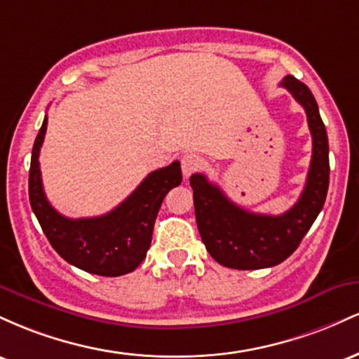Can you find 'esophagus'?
I'll return each mask as SVG.
<instances>
[{
	"mask_svg": "<svg viewBox=\"0 0 359 359\" xmlns=\"http://www.w3.org/2000/svg\"><path fill=\"white\" fill-rule=\"evenodd\" d=\"M180 163H182V174L185 177H191L194 172H197L203 167V158L196 154H185Z\"/></svg>",
	"mask_w": 359,
	"mask_h": 359,
	"instance_id": "obj_1",
	"label": "esophagus"
}]
</instances>
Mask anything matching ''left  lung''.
I'll return each instance as SVG.
<instances>
[{
	"label": "left lung",
	"instance_id": "obj_1",
	"mask_svg": "<svg viewBox=\"0 0 359 359\" xmlns=\"http://www.w3.org/2000/svg\"><path fill=\"white\" fill-rule=\"evenodd\" d=\"M306 109L312 135V160L299 201L280 216L255 214L240 208L204 174L191 177L194 209L209 255L222 266L258 270L287 259L311 229L323 209L329 187V143L311 89L294 76L280 82Z\"/></svg>",
	"mask_w": 359,
	"mask_h": 359
}]
</instances>
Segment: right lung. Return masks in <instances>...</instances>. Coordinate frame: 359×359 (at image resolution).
<instances>
[{
  "mask_svg": "<svg viewBox=\"0 0 359 359\" xmlns=\"http://www.w3.org/2000/svg\"><path fill=\"white\" fill-rule=\"evenodd\" d=\"M45 131L47 116L32 150L28 196L52 248L71 265L101 277H119L133 271L145 259L150 248L154 224L163 197L182 182L180 163L172 162L168 167L148 174L145 180L108 214L71 219L57 212L43 192L39 154Z\"/></svg>",
  "mask_w": 359,
  "mask_h": 359,
  "instance_id": "1",
  "label": "right lung"
}]
</instances>
